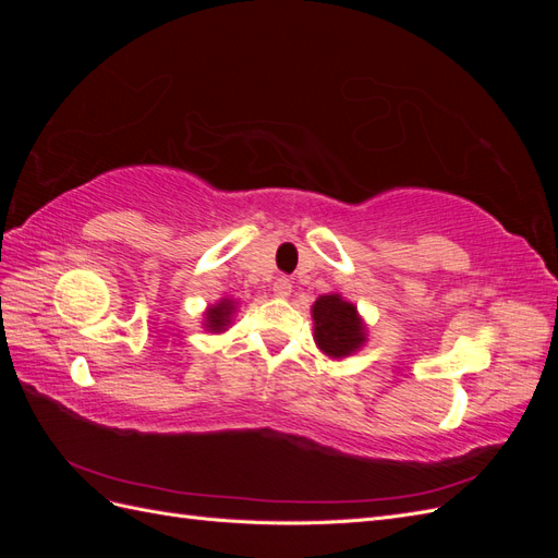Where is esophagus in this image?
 <instances>
[{"label": "esophagus", "mask_w": 558, "mask_h": 558, "mask_svg": "<svg viewBox=\"0 0 558 558\" xmlns=\"http://www.w3.org/2000/svg\"><path fill=\"white\" fill-rule=\"evenodd\" d=\"M272 291H275L277 298H289L291 291H293V283H291V279L279 277V279L272 283Z\"/></svg>", "instance_id": "1"}]
</instances>
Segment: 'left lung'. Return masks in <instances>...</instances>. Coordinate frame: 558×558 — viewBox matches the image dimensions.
Returning <instances> with one entry per match:
<instances>
[{"instance_id":"obj_1","label":"left lung","mask_w":558,"mask_h":558,"mask_svg":"<svg viewBox=\"0 0 558 558\" xmlns=\"http://www.w3.org/2000/svg\"><path fill=\"white\" fill-rule=\"evenodd\" d=\"M314 342L328 359H349L367 342V326L359 307L340 293L318 295L312 305Z\"/></svg>"}]
</instances>
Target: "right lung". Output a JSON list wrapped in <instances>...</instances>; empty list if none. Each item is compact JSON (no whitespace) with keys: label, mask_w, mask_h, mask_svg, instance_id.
<instances>
[{"label":"right lung","mask_w":558,"mask_h":558,"mask_svg":"<svg viewBox=\"0 0 558 558\" xmlns=\"http://www.w3.org/2000/svg\"><path fill=\"white\" fill-rule=\"evenodd\" d=\"M238 312V300L232 298H221L214 305H209L202 314V328L218 335V332H226L232 326V316Z\"/></svg>","instance_id":"1"}]
</instances>
